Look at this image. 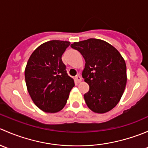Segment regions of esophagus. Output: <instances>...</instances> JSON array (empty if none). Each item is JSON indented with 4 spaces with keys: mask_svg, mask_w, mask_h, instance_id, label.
I'll return each mask as SVG.
<instances>
[{
    "mask_svg": "<svg viewBox=\"0 0 148 148\" xmlns=\"http://www.w3.org/2000/svg\"><path fill=\"white\" fill-rule=\"evenodd\" d=\"M75 81L77 82V83H80L82 82V77L80 76H77L75 77Z\"/></svg>",
    "mask_w": 148,
    "mask_h": 148,
    "instance_id": "esophagus-1",
    "label": "esophagus"
}]
</instances>
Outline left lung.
I'll return each instance as SVG.
<instances>
[{
  "mask_svg": "<svg viewBox=\"0 0 148 148\" xmlns=\"http://www.w3.org/2000/svg\"><path fill=\"white\" fill-rule=\"evenodd\" d=\"M71 47L79 51L85 60L82 77L89 86L84 95L87 107L98 114L112 110L126 86L125 59L114 46L97 38L74 42Z\"/></svg>",
  "mask_w": 148,
  "mask_h": 148,
  "instance_id": "left-lung-1",
  "label": "left lung"
}]
</instances>
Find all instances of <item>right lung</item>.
Wrapping results in <instances>:
<instances>
[{"label": "right lung", "mask_w": 148, "mask_h": 148, "mask_svg": "<svg viewBox=\"0 0 148 148\" xmlns=\"http://www.w3.org/2000/svg\"><path fill=\"white\" fill-rule=\"evenodd\" d=\"M69 41L52 40L34 51L25 69L26 87L37 107L56 113L64 107L74 82L68 76L62 56Z\"/></svg>", "instance_id": "add662e5"}]
</instances>
